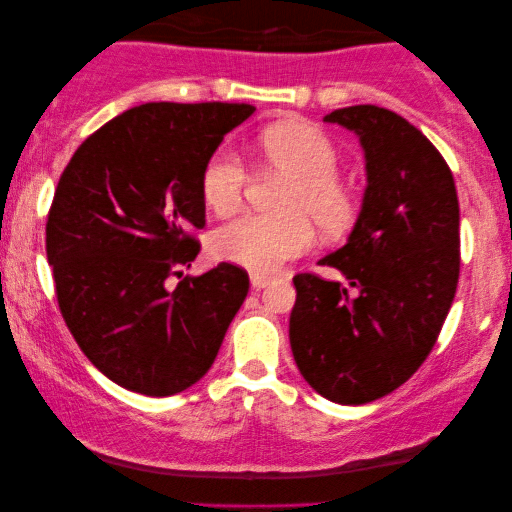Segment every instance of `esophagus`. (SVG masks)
Listing matches in <instances>:
<instances>
[{"label": "esophagus", "mask_w": 512, "mask_h": 512, "mask_svg": "<svg viewBox=\"0 0 512 512\" xmlns=\"http://www.w3.org/2000/svg\"><path fill=\"white\" fill-rule=\"evenodd\" d=\"M272 282V277L261 275V272H251V289H265Z\"/></svg>", "instance_id": "34e87169"}]
</instances>
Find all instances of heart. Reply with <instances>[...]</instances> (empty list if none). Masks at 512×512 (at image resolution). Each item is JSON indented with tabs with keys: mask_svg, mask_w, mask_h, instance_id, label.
<instances>
[{
	"mask_svg": "<svg viewBox=\"0 0 512 512\" xmlns=\"http://www.w3.org/2000/svg\"><path fill=\"white\" fill-rule=\"evenodd\" d=\"M258 158L289 179L277 198L282 214H244L212 235V251L221 261L254 272H275L279 265L305 254L312 226L324 237H340L359 219V193L340 177V151L317 125L286 121L258 137ZM249 170L235 151L221 149L202 167L200 193L214 214L228 216L242 205Z\"/></svg>",
	"mask_w": 512,
	"mask_h": 512,
	"instance_id": "b5f03b06",
	"label": "heart"
}]
</instances>
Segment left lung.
<instances>
[{
  "mask_svg": "<svg viewBox=\"0 0 512 512\" xmlns=\"http://www.w3.org/2000/svg\"><path fill=\"white\" fill-rule=\"evenodd\" d=\"M324 121L359 135L368 186L347 244L321 261L345 282L293 277L289 340L317 394L363 405L408 382L436 345L459 282V200L445 158L403 116L356 104Z\"/></svg>",
  "mask_w": 512,
  "mask_h": 512,
  "instance_id": "obj_1",
  "label": "left lung"
}]
</instances>
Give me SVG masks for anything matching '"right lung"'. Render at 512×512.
I'll return each instance as SVG.
<instances>
[{
	"mask_svg": "<svg viewBox=\"0 0 512 512\" xmlns=\"http://www.w3.org/2000/svg\"><path fill=\"white\" fill-rule=\"evenodd\" d=\"M254 111L139 104L95 130L60 174L46 221L55 298L81 352L123 389L172 396L198 382L247 298L240 265L200 277L184 268L205 226L202 167Z\"/></svg>",
	"mask_w": 512,
	"mask_h": 512,
	"instance_id": "1",
	"label": "right lung"
}]
</instances>
